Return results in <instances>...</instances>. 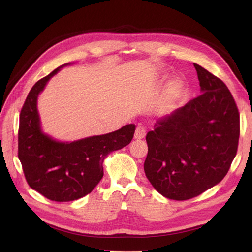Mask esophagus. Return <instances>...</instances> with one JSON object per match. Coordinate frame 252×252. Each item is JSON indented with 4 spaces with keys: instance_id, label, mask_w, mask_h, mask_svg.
<instances>
[{
    "instance_id": "34e87169",
    "label": "esophagus",
    "mask_w": 252,
    "mask_h": 252,
    "mask_svg": "<svg viewBox=\"0 0 252 252\" xmlns=\"http://www.w3.org/2000/svg\"><path fill=\"white\" fill-rule=\"evenodd\" d=\"M145 135H146L145 127H144L143 126H137L136 130H135L134 137L136 138V140H142V138L145 137Z\"/></svg>"
}]
</instances>
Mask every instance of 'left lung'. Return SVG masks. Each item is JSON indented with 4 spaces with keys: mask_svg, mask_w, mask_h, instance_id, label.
<instances>
[{
    "mask_svg": "<svg viewBox=\"0 0 252 252\" xmlns=\"http://www.w3.org/2000/svg\"><path fill=\"white\" fill-rule=\"evenodd\" d=\"M201 94L157 120L144 171L162 196L187 200L224 179L236 156L239 112L221 79L194 63Z\"/></svg>",
    "mask_w": 252,
    "mask_h": 252,
    "instance_id": "obj_1",
    "label": "left lung"
}]
</instances>
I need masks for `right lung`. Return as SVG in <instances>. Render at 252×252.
<instances>
[{
    "instance_id": "right-lung-1",
    "label": "right lung",
    "mask_w": 252,
    "mask_h": 252,
    "mask_svg": "<svg viewBox=\"0 0 252 252\" xmlns=\"http://www.w3.org/2000/svg\"><path fill=\"white\" fill-rule=\"evenodd\" d=\"M60 68L39 80L27 96L19 116L18 158L31 189L47 199L63 202L77 200L94 189L104 175V159L130 144L135 126L72 143L56 142L44 134L36 109L37 95Z\"/></svg>"
}]
</instances>
